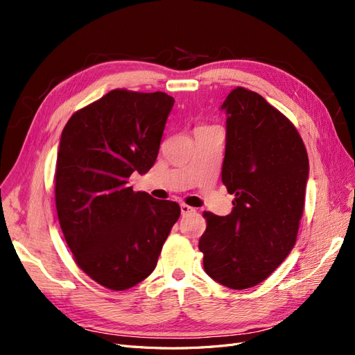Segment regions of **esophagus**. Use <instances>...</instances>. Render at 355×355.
Returning a JSON list of instances; mask_svg holds the SVG:
<instances>
[{"label":"esophagus","instance_id":"34e87169","mask_svg":"<svg viewBox=\"0 0 355 355\" xmlns=\"http://www.w3.org/2000/svg\"><path fill=\"white\" fill-rule=\"evenodd\" d=\"M180 211H182V216H187V214L194 213L196 209H192V207L187 206V204H180Z\"/></svg>","mask_w":355,"mask_h":355}]
</instances>
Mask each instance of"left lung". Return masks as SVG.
Segmentation results:
<instances>
[{"instance_id": "left-lung-1", "label": "left lung", "mask_w": 355, "mask_h": 355, "mask_svg": "<svg viewBox=\"0 0 355 355\" xmlns=\"http://www.w3.org/2000/svg\"><path fill=\"white\" fill-rule=\"evenodd\" d=\"M227 114L222 182L234 194L232 211H204V271L243 290L262 283L292 252L305 204L309 163L295 125L261 94L234 89Z\"/></svg>"}]
</instances>
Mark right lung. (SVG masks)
<instances>
[{
	"instance_id": "1",
	"label": "right lung",
	"mask_w": 355,
	"mask_h": 355,
	"mask_svg": "<svg viewBox=\"0 0 355 355\" xmlns=\"http://www.w3.org/2000/svg\"><path fill=\"white\" fill-rule=\"evenodd\" d=\"M171 96L112 90L75 112L63 128L55 194L63 237L92 280L130 288L151 274L180 216L175 201L128 187L155 163Z\"/></svg>"
}]
</instances>
